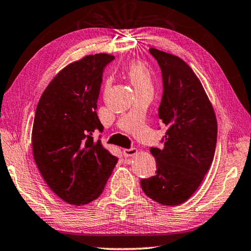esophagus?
<instances>
[{
	"instance_id": "34e87169",
	"label": "esophagus",
	"mask_w": 251,
	"mask_h": 251,
	"mask_svg": "<svg viewBox=\"0 0 251 251\" xmlns=\"http://www.w3.org/2000/svg\"><path fill=\"white\" fill-rule=\"evenodd\" d=\"M137 153V150L135 148H130V149H125L124 150V155L126 158H130V156H134Z\"/></svg>"
}]
</instances>
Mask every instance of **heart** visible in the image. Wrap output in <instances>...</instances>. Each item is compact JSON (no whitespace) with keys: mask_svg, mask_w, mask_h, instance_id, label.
Returning <instances> with one entry per match:
<instances>
[{"mask_svg":"<svg viewBox=\"0 0 251 251\" xmlns=\"http://www.w3.org/2000/svg\"><path fill=\"white\" fill-rule=\"evenodd\" d=\"M126 74L132 82L135 91L152 89V75L150 70L141 62H133L126 67Z\"/></svg>","mask_w":251,"mask_h":251,"instance_id":"heart-1","label":"heart"}]
</instances>
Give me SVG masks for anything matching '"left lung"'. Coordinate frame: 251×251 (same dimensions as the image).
Instances as JSON below:
<instances>
[{
    "mask_svg": "<svg viewBox=\"0 0 251 251\" xmlns=\"http://www.w3.org/2000/svg\"><path fill=\"white\" fill-rule=\"evenodd\" d=\"M161 69L163 93L160 122L167 126L163 148L150 151L156 161L155 176L141 179L151 200L174 206L196 192L214 158L218 123L203 85L177 56L149 50Z\"/></svg>",
    "mask_w": 251,
    "mask_h": 251,
    "instance_id": "left-lung-1",
    "label": "left lung"
}]
</instances>
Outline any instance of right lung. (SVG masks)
Returning a JSON list of instances; mask_svg holds the SVG:
<instances>
[{
    "label": "right lung",
    "instance_id": "1",
    "mask_svg": "<svg viewBox=\"0 0 251 251\" xmlns=\"http://www.w3.org/2000/svg\"><path fill=\"white\" fill-rule=\"evenodd\" d=\"M114 58L96 54L71 63L51 80L37 104L33 158L48 187L69 204L97 200L118 161L92 136L96 129H103L97 101L103 70Z\"/></svg>",
    "mask_w": 251,
    "mask_h": 251
}]
</instances>
